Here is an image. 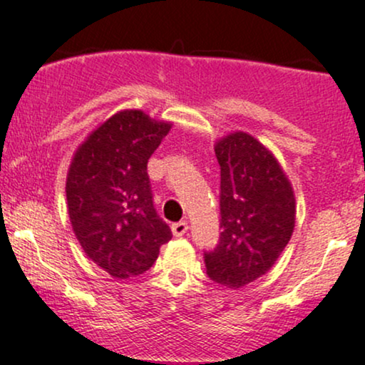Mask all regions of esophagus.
<instances>
[{
	"label": "esophagus",
	"mask_w": 365,
	"mask_h": 365,
	"mask_svg": "<svg viewBox=\"0 0 365 365\" xmlns=\"http://www.w3.org/2000/svg\"><path fill=\"white\" fill-rule=\"evenodd\" d=\"M188 230L187 221H178V223L171 225V232H173L175 237H183Z\"/></svg>",
	"instance_id": "34e87169"
}]
</instances>
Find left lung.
<instances>
[{
  "label": "left lung",
  "instance_id": "obj_1",
  "mask_svg": "<svg viewBox=\"0 0 365 365\" xmlns=\"http://www.w3.org/2000/svg\"><path fill=\"white\" fill-rule=\"evenodd\" d=\"M221 170V232L215 250L204 252L207 276L226 288H242L266 274L290 240L295 195L282 166L245 132L215 145Z\"/></svg>",
  "mask_w": 365,
  "mask_h": 365
}]
</instances>
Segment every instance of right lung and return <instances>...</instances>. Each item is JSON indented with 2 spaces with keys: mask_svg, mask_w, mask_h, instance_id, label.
<instances>
[{
  "mask_svg": "<svg viewBox=\"0 0 365 365\" xmlns=\"http://www.w3.org/2000/svg\"><path fill=\"white\" fill-rule=\"evenodd\" d=\"M171 123L140 110L113 115L77 149L66 175V204L78 244L113 278L148 271L171 240L158 216L148 161Z\"/></svg>",
  "mask_w": 365,
  "mask_h": 365,
  "instance_id": "1",
  "label": "right lung"
}]
</instances>
